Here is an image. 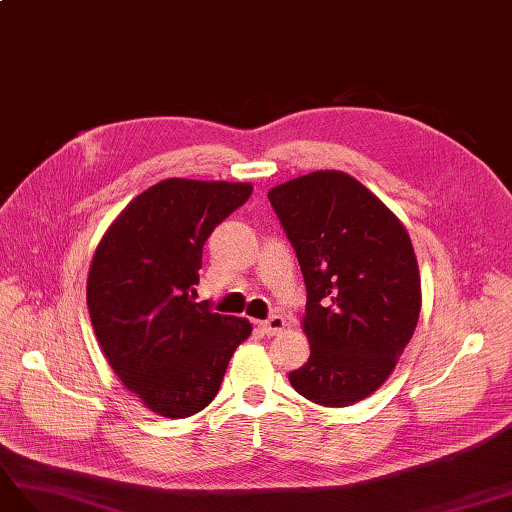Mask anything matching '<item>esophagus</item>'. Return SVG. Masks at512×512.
Masks as SVG:
<instances>
[{"label": "esophagus", "instance_id": "esophagus-1", "mask_svg": "<svg viewBox=\"0 0 512 512\" xmlns=\"http://www.w3.org/2000/svg\"><path fill=\"white\" fill-rule=\"evenodd\" d=\"M284 326H286V321H284V317H280V315H271L269 319L260 321V330H263L267 336L280 334V332L284 330Z\"/></svg>", "mask_w": 512, "mask_h": 512}]
</instances>
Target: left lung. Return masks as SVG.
<instances>
[{
  "instance_id": "1",
  "label": "left lung",
  "mask_w": 512,
  "mask_h": 512,
  "mask_svg": "<svg viewBox=\"0 0 512 512\" xmlns=\"http://www.w3.org/2000/svg\"><path fill=\"white\" fill-rule=\"evenodd\" d=\"M304 273L310 343L293 389L319 406L365 400L391 376L421 313L404 223L343 171H313L267 193Z\"/></svg>"
}]
</instances>
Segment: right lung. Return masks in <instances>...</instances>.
Listing matches in <instances>:
<instances>
[{"label":"right lung","instance_id":"add662e5","mask_svg":"<svg viewBox=\"0 0 512 512\" xmlns=\"http://www.w3.org/2000/svg\"><path fill=\"white\" fill-rule=\"evenodd\" d=\"M249 182L169 178L136 195L99 241L86 304L108 365L165 419L204 410L249 334L243 317L195 302L202 247L252 195Z\"/></svg>","mask_w":512,"mask_h":512}]
</instances>
